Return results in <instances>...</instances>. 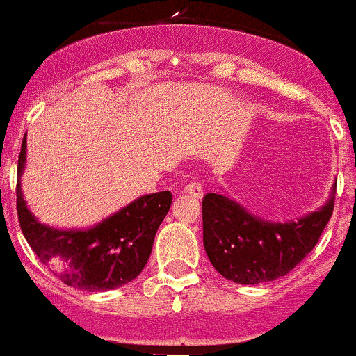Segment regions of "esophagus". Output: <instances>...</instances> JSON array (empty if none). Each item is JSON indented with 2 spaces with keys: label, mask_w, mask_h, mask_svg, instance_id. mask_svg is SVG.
Listing matches in <instances>:
<instances>
[{
  "label": "esophagus",
  "mask_w": 356,
  "mask_h": 356,
  "mask_svg": "<svg viewBox=\"0 0 356 356\" xmlns=\"http://www.w3.org/2000/svg\"><path fill=\"white\" fill-rule=\"evenodd\" d=\"M184 193L188 194V196L194 197V200H201V197H203V186L197 181H191L184 188Z\"/></svg>",
  "instance_id": "34e87169"
}]
</instances>
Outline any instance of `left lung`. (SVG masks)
<instances>
[{"label": "left lung", "instance_id": "8db88e82", "mask_svg": "<svg viewBox=\"0 0 356 356\" xmlns=\"http://www.w3.org/2000/svg\"><path fill=\"white\" fill-rule=\"evenodd\" d=\"M334 209L332 196L298 222L271 223L247 213L223 194L203 197V242L213 268L241 285L285 276L319 242Z\"/></svg>", "mask_w": 356, "mask_h": 356}]
</instances>
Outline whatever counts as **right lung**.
Instances as JSON below:
<instances>
[{"label": "right lung", "mask_w": 356, "mask_h": 356, "mask_svg": "<svg viewBox=\"0 0 356 356\" xmlns=\"http://www.w3.org/2000/svg\"><path fill=\"white\" fill-rule=\"evenodd\" d=\"M27 141L18 155L17 213L24 237L39 261L65 285L87 291L112 290L143 271L160 223L170 209V191L148 194L88 230H58L37 222L20 188Z\"/></svg>", "instance_id": "obj_1"}]
</instances>
